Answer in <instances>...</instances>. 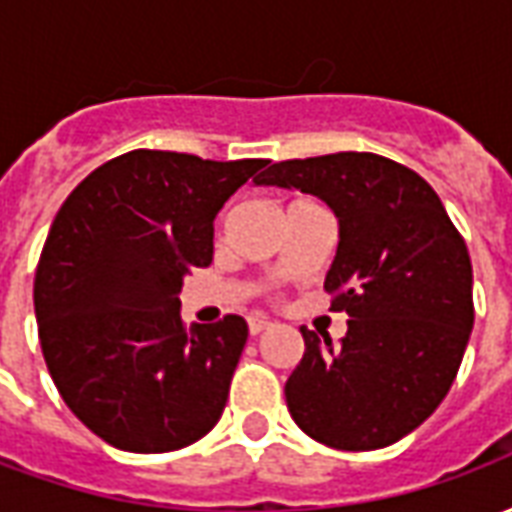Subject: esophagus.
Masks as SVG:
<instances>
[{"label": "esophagus", "instance_id": "obj_1", "mask_svg": "<svg viewBox=\"0 0 512 512\" xmlns=\"http://www.w3.org/2000/svg\"><path fill=\"white\" fill-rule=\"evenodd\" d=\"M271 323L266 321V318H249V334H260L266 332Z\"/></svg>", "mask_w": 512, "mask_h": 512}]
</instances>
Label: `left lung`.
Segmentation results:
<instances>
[{
    "mask_svg": "<svg viewBox=\"0 0 512 512\" xmlns=\"http://www.w3.org/2000/svg\"><path fill=\"white\" fill-rule=\"evenodd\" d=\"M255 186L299 189L337 216L340 244L323 288L348 315L340 345L301 329L285 384L290 417L334 450H381L439 408L474 326L472 260L414 169L376 153L279 161Z\"/></svg>",
    "mask_w": 512,
    "mask_h": 512,
    "instance_id": "left-lung-1",
    "label": "left lung"
}]
</instances>
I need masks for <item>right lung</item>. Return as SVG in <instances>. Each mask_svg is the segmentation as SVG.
<instances>
[{"instance_id":"right-lung-1","label":"right lung","mask_w":512,"mask_h":512,"mask_svg":"<svg viewBox=\"0 0 512 512\" xmlns=\"http://www.w3.org/2000/svg\"><path fill=\"white\" fill-rule=\"evenodd\" d=\"M263 158L131 150L68 194L35 271L40 348L62 400L126 452H169L219 422L246 321H180V288L213 260V219Z\"/></svg>"}]
</instances>
